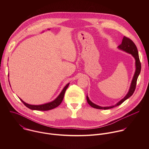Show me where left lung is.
Returning a JSON list of instances; mask_svg holds the SVG:
<instances>
[{"mask_svg": "<svg viewBox=\"0 0 149 149\" xmlns=\"http://www.w3.org/2000/svg\"><path fill=\"white\" fill-rule=\"evenodd\" d=\"M118 48L122 51H124L127 53H129L130 54H132V56L134 58L135 61H136V63H135L136 71H135V73L133 76L132 83H131V86H130L129 91L128 93L127 94V95L122 100H121L118 102H117L116 105L110 106V107H101V106L96 105L94 103H93V102H91L90 100L88 97L87 95V100L88 103L93 108L97 109L107 110V109H110L117 107V106L122 104L125 100H126L127 99H128L129 97H130L133 94V93L135 91L136 84H137V80L138 77L141 71V63H140V61L139 59V52H138L137 48L134 42L130 38H127L126 36L123 37L121 44L118 47Z\"/></svg>", "mask_w": 149, "mask_h": 149, "instance_id": "obj_1", "label": "left lung"}]
</instances>
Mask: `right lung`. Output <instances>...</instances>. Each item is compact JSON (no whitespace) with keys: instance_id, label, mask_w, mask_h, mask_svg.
I'll list each match as a JSON object with an SVG mask.
<instances>
[{"instance_id":"1","label":"right lung","mask_w":149,"mask_h":149,"mask_svg":"<svg viewBox=\"0 0 149 149\" xmlns=\"http://www.w3.org/2000/svg\"><path fill=\"white\" fill-rule=\"evenodd\" d=\"M69 85H70V83H68L66 85L65 87L63 88V90H62V91L61 92V93L59 94V95L57 97V98L56 99H55L54 101H52L50 102H48L46 104H41V105H31V104L26 103L22 99H20V98H20V101L24 104V105L26 106V107H27L28 108H29L31 110H39V111H48V110H52V109L56 108L59 105L61 104V103L62 102V101L63 100V97H64V94L66 91V90L67 89Z\"/></svg>"}]
</instances>
